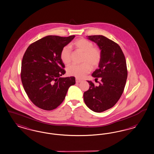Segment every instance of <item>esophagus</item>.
I'll return each mask as SVG.
<instances>
[{
	"instance_id": "1",
	"label": "esophagus",
	"mask_w": 154,
	"mask_h": 154,
	"mask_svg": "<svg viewBox=\"0 0 154 154\" xmlns=\"http://www.w3.org/2000/svg\"><path fill=\"white\" fill-rule=\"evenodd\" d=\"M75 82H76V83H80L81 82V80H79V79H75Z\"/></svg>"
}]
</instances>
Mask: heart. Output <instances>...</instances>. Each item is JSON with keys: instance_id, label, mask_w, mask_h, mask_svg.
I'll list each match as a JSON object with an SVG mask.
<instances>
[{"instance_id": "heart-1", "label": "heart", "mask_w": 154, "mask_h": 154, "mask_svg": "<svg viewBox=\"0 0 154 154\" xmlns=\"http://www.w3.org/2000/svg\"><path fill=\"white\" fill-rule=\"evenodd\" d=\"M75 50L83 53L80 65H72L66 69L67 73L69 75L74 76L78 79H82L91 70V66L94 68L100 62L101 52L98 48L94 47L91 42L84 38H80L75 40L71 44ZM60 58L62 62L65 65L70 63L71 51L68 46L62 48L60 52Z\"/></svg>"}]
</instances>
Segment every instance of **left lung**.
I'll return each instance as SVG.
<instances>
[{"instance_id": "8db88e82", "label": "left lung", "mask_w": 154, "mask_h": 154, "mask_svg": "<svg viewBox=\"0 0 154 154\" xmlns=\"http://www.w3.org/2000/svg\"><path fill=\"white\" fill-rule=\"evenodd\" d=\"M101 50L98 69L91 75L98 80L99 86L88 81L90 87L84 93V100L90 110L96 112L107 110L114 106L122 96L127 77L125 57L116 42L102 35L88 36Z\"/></svg>"}]
</instances>
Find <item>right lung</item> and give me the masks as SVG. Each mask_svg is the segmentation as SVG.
<instances>
[{"instance_id": "obj_1", "label": "right lung", "mask_w": 154, "mask_h": 154, "mask_svg": "<svg viewBox=\"0 0 154 154\" xmlns=\"http://www.w3.org/2000/svg\"><path fill=\"white\" fill-rule=\"evenodd\" d=\"M75 36H47L31 44L21 62V79L25 91L38 107L52 110L64 100L74 77H61L65 73L60 58L62 48Z\"/></svg>"}]
</instances>
